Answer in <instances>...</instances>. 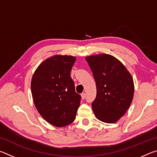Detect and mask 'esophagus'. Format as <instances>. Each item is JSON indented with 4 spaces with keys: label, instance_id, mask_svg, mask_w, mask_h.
I'll return each instance as SVG.
<instances>
[{
    "label": "esophagus",
    "instance_id": "1",
    "mask_svg": "<svg viewBox=\"0 0 157 157\" xmlns=\"http://www.w3.org/2000/svg\"><path fill=\"white\" fill-rule=\"evenodd\" d=\"M81 97H82V99L84 100L85 97H86V94H85V93H82V94H81Z\"/></svg>",
    "mask_w": 157,
    "mask_h": 157
}]
</instances>
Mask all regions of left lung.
<instances>
[{
    "label": "left lung",
    "instance_id": "1",
    "mask_svg": "<svg viewBox=\"0 0 157 157\" xmlns=\"http://www.w3.org/2000/svg\"><path fill=\"white\" fill-rule=\"evenodd\" d=\"M86 60L96 84V98L92 102L95 116L104 123H116L125 113L134 97L131 74L110 55H93Z\"/></svg>",
    "mask_w": 157,
    "mask_h": 157
}]
</instances>
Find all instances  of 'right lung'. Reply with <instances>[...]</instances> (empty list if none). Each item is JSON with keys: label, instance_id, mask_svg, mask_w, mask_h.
I'll list each match as a JSON object with an SVG mask.
<instances>
[{"label": "right lung", "instance_id": "obj_1", "mask_svg": "<svg viewBox=\"0 0 157 157\" xmlns=\"http://www.w3.org/2000/svg\"><path fill=\"white\" fill-rule=\"evenodd\" d=\"M76 58L55 55L38 66L31 81L34 105L48 123L64 127L75 121L81 96L71 77Z\"/></svg>", "mask_w": 157, "mask_h": 157}]
</instances>
